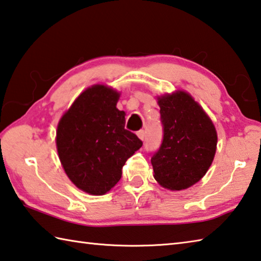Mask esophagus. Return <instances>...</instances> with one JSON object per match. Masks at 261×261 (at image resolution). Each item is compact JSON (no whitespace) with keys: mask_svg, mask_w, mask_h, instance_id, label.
<instances>
[{"mask_svg":"<svg viewBox=\"0 0 261 261\" xmlns=\"http://www.w3.org/2000/svg\"><path fill=\"white\" fill-rule=\"evenodd\" d=\"M137 136H138V138H139L140 140H144L145 137H146V132L144 130H140V131L137 132Z\"/></svg>","mask_w":261,"mask_h":261,"instance_id":"obj_1","label":"esophagus"}]
</instances>
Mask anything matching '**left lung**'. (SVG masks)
<instances>
[{
    "instance_id": "8db88e82",
    "label": "left lung",
    "mask_w": 261,
    "mask_h": 261,
    "mask_svg": "<svg viewBox=\"0 0 261 261\" xmlns=\"http://www.w3.org/2000/svg\"><path fill=\"white\" fill-rule=\"evenodd\" d=\"M156 98L164 138L160 150L151 157L154 177L167 190H186L200 181L212 165L217 148L216 127L186 90Z\"/></svg>"
}]
</instances>
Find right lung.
<instances>
[{
  "instance_id": "add662e5",
  "label": "right lung",
  "mask_w": 261,
  "mask_h": 261,
  "mask_svg": "<svg viewBox=\"0 0 261 261\" xmlns=\"http://www.w3.org/2000/svg\"><path fill=\"white\" fill-rule=\"evenodd\" d=\"M120 96L107 85L90 86L58 123L56 149L65 174L91 196H103L114 188L127 158L142 146L124 129L125 112L116 107Z\"/></svg>"
}]
</instances>
